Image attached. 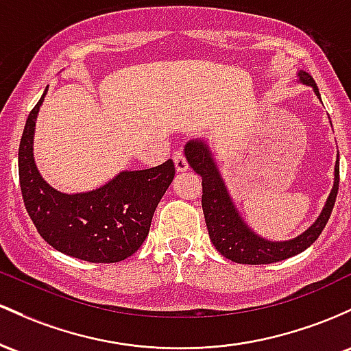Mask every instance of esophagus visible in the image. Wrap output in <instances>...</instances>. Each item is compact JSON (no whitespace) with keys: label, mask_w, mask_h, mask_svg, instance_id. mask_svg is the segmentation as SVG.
I'll return each instance as SVG.
<instances>
[{"label":"esophagus","mask_w":351,"mask_h":351,"mask_svg":"<svg viewBox=\"0 0 351 351\" xmlns=\"http://www.w3.org/2000/svg\"><path fill=\"white\" fill-rule=\"evenodd\" d=\"M174 164H176L177 172H184V171H187V169H189L186 156H184V152H180V151L174 152Z\"/></svg>","instance_id":"1"}]
</instances>
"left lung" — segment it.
I'll return each mask as SVG.
<instances>
[{"label": "left lung", "mask_w": 351, "mask_h": 351, "mask_svg": "<svg viewBox=\"0 0 351 351\" xmlns=\"http://www.w3.org/2000/svg\"><path fill=\"white\" fill-rule=\"evenodd\" d=\"M298 81L306 86H312L315 94L320 97L317 84L308 73L298 71ZM184 151H186L189 165L202 177V210L208 235H210L215 249L228 261L249 263V265H263V263L285 261V258L293 257V255L308 249L328 222L335 200H337L338 184H340V156H337V164H335L333 189L326 199L324 210L315 220L313 226L292 240L271 242V240L258 237L240 217L239 210L228 195L226 184H223L207 143L200 139L189 141Z\"/></svg>", "instance_id": "left-lung-1"}]
</instances>
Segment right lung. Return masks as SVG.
Returning a JSON list of instances; mask_svg holds the SVG:
<instances>
[{
	"label": "right lung",
	"instance_id": "right-lung-1",
	"mask_svg": "<svg viewBox=\"0 0 351 351\" xmlns=\"http://www.w3.org/2000/svg\"><path fill=\"white\" fill-rule=\"evenodd\" d=\"M45 94L27 116L19 143V187L27 214L38 234L61 254L93 263L124 261L147 237L157 204L174 179V162L119 172L102 187L81 194L56 191L39 174L33 157L34 125Z\"/></svg>",
	"mask_w": 351,
	"mask_h": 351
}]
</instances>
